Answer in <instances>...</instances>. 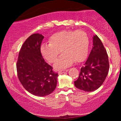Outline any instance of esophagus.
<instances>
[{"label":"esophagus","mask_w":121,"mask_h":121,"mask_svg":"<svg viewBox=\"0 0 121 121\" xmlns=\"http://www.w3.org/2000/svg\"><path fill=\"white\" fill-rule=\"evenodd\" d=\"M68 71V69H65V70H59V72H58V73H59V74H62V73H65V72H66Z\"/></svg>","instance_id":"34e87169"}]
</instances>
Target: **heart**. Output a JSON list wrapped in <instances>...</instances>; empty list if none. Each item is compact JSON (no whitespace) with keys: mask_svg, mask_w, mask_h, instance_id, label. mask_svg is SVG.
<instances>
[{"mask_svg":"<svg viewBox=\"0 0 121 121\" xmlns=\"http://www.w3.org/2000/svg\"><path fill=\"white\" fill-rule=\"evenodd\" d=\"M49 43L41 44V55L49 63H54L61 51L62 55L55 64L56 69L67 68L75 61H84L88 55L90 41L84 30H61L50 37Z\"/></svg>","mask_w":121,"mask_h":121,"instance_id":"1","label":"heart"}]
</instances>
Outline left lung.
<instances>
[{
	"mask_svg": "<svg viewBox=\"0 0 121 121\" xmlns=\"http://www.w3.org/2000/svg\"><path fill=\"white\" fill-rule=\"evenodd\" d=\"M93 46L89 57L81 68L78 78L74 81L77 88L92 91L102 85L108 74L109 62L106 50L97 35L93 37Z\"/></svg>",
	"mask_w": 121,
	"mask_h": 121,
	"instance_id": "8db88e82",
	"label": "left lung"
}]
</instances>
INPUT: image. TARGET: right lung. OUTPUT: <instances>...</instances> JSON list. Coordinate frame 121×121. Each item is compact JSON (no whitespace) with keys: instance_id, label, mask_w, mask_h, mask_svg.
I'll return each instance as SVG.
<instances>
[{"instance_id":"1","label":"right lung","mask_w":121,"mask_h":121,"mask_svg":"<svg viewBox=\"0 0 121 121\" xmlns=\"http://www.w3.org/2000/svg\"><path fill=\"white\" fill-rule=\"evenodd\" d=\"M43 39L39 34L28 37L21 47L16 63L21 84L30 93L40 97L55 91L59 76L43 57L40 48Z\"/></svg>"}]
</instances>
